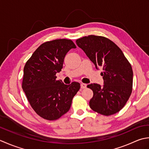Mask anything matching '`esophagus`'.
Wrapping results in <instances>:
<instances>
[{
  "label": "esophagus",
  "instance_id": "34e87169",
  "mask_svg": "<svg viewBox=\"0 0 149 149\" xmlns=\"http://www.w3.org/2000/svg\"><path fill=\"white\" fill-rule=\"evenodd\" d=\"M80 87H81V89H85V88H86V87H87V84H83V83L81 84Z\"/></svg>",
  "mask_w": 149,
  "mask_h": 149
}]
</instances>
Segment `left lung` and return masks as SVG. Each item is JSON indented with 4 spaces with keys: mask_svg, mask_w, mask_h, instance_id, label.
I'll return each instance as SVG.
<instances>
[{
    "mask_svg": "<svg viewBox=\"0 0 149 149\" xmlns=\"http://www.w3.org/2000/svg\"><path fill=\"white\" fill-rule=\"evenodd\" d=\"M96 68H102L104 85L87 86L93 91L89 106L94 111L105 116L119 112L129 100L132 89L131 65L113 42L104 36L89 35L76 41Z\"/></svg>",
    "mask_w": 149,
    "mask_h": 149,
    "instance_id": "left-lung-1",
    "label": "left lung"
}]
</instances>
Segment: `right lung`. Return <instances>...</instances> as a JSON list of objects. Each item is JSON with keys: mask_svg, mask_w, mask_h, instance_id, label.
<instances>
[{"mask_svg": "<svg viewBox=\"0 0 149 149\" xmlns=\"http://www.w3.org/2000/svg\"><path fill=\"white\" fill-rule=\"evenodd\" d=\"M73 42L58 39L46 42L36 49L24 68L22 89L36 113L47 120H55L68 112L80 88L78 82L65 85L56 80Z\"/></svg>", "mask_w": 149, "mask_h": 149, "instance_id": "add662e5", "label": "right lung"}]
</instances>
